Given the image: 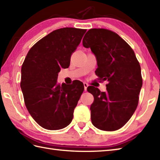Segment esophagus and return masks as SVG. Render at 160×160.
<instances>
[{
  "label": "esophagus",
  "instance_id": "obj_1",
  "mask_svg": "<svg viewBox=\"0 0 160 160\" xmlns=\"http://www.w3.org/2000/svg\"><path fill=\"white\" fill-rule=\"evenodd\" d=\"M83 84H84V91H86L87 87H88V86H89V85H88V84L87 82H84Z\"/></svg>",
  "mask_w": 160,
  "mask_h": 160
}]
</instances>
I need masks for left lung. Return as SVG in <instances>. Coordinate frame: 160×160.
I'll use <instances>...</instances> for the list:
<instances>
[{"mask_svg":"<svg viewBox=\"0 0 160 160\" xmlns=\"http://www.w3.org/2000/svg\"><path fill=\"white\" fill-rule=\"evenodd\" d=\"M82 45L96 57L98 80L107 81L106 92L87 87L94 97L91 105V122L107 131L122 128L136 110L142 86L140 63L130 45L116 33L107 29H91Z\"/></svg>","mask_w":160,"mask_h":160,"instance_id":"obj_1","label":"left lung"}]
</instances>
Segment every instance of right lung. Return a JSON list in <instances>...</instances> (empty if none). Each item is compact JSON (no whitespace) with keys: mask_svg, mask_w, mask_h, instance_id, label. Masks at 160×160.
Here are the masks:
<instances>
[{"mask_svg":"<svg viewBox=\"0 0 160 160\" xmlns=\"http://www.w3.org/2000/svg\"><path fill=\"white\" fill-rule=\"evenodd\" d=\"M86 31L73 28L54 30L29 49L22 63L20 87L25 106L44 128L59 130L72 121L83 83L78 80L60 86L58 73L69 67L71 56Z\"/></svg>","mask_w":160,"mask_h":160,"instance_id":"1","label":"right lung"}]
</instances>
